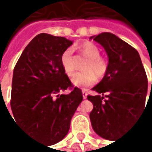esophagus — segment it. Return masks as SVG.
Masks as SVG:
<instances>
[{
	"label": "esophagus",
	"instance_id": "obj_1",
	"mask_svg": "<svg viewBox=\"0 0 152 152\" xmlns=\"http://www.w3.org/2000/svg\"><path fill=\"white\" fill-rule=\"evenodd\" d=\"M82 94H83V98H84V99H86V97H87V94H87L86 91H83Z\"/></svg>",
	"mask_w": 152,
	"mask_h": 152
}]
</instances>
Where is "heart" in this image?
Returning a JSON list of instances; mask_svg holds the SVG:
<instances>
[{
    "instance_id": "obj_1",
    "label": "heart",
    "mask_w": 152,
    "mask_h": 152,
    "mask_svg": "<svg viewBox=\"0 0 152 152\" xmlns=\"http://www.w3.org/2000/svg\"><path fill=\"white\" fill-rule=\"evenodd\" d=\"M82 54L88 58V60L84 65L85 72L77 73L73 78L72 84L81 89H86L93 86L96 81V77L102 78L108 69V64L105 59L100 57V49L92 42H86L80 46ZM61 66L66 75L71 77L75 73V66L72 48H66L60 58Z\"/></svg>"
}]
</instances>
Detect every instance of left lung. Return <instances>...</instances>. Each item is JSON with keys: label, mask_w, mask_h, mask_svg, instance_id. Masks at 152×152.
I'll use <instances>...</instances> for the list:
<instances>
[{"label": "left lung", "mask_w": 152, "mask_h": 152, "mask_svg": "<svg viewBox=\"0 0 152 152\" xmlns=\"http://www.w3.org/2000/svg\"><path fill=\"white\" fill-rule=\"evenodd\" d=\"M93 38L104 48L109 63L102 81L92 88L99 94L87 95L94 104L90 120L97 134L113 140L125 132L143 108L146 109L148 79L134 48L109 32ZM150 97L151 94L149 101Z\"/></svg>", "instance_id": "8db88e82"}]
</instances>
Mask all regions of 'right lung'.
<instances>
[{"instance_id": "1", "label": "right lung", "mask_w": 152, "mask_h": 152, "mask_svg": "<svg viewBox=\"0 0 152 152\" xmlns=\"http://www.w3.org/2000/svg\"><path fill=\"white\" fill-rule=\"evenodd\" d=\"M73 42L47 33L25 48L13 70L10 107L15 122L48 145L65 138L71 119L83 101L64 72L60 58ZM69 89L71 92L62 95Z\"/></svg>"}]
</instances>
